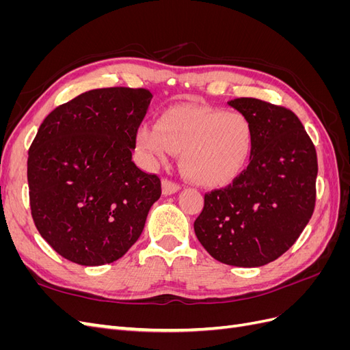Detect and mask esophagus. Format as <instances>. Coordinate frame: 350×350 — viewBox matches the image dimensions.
Here are the masks:
<instances>
[{
	"mask_svg": "<svg viewBox=\"0 0 350 350\" xmlns=\"http://www.w3.org/2000/svg\"><path fill=\"white\" fill-rule=\"evenodd\" d=\"M179 184L171 181V179H163L162 181V193L165 196H171V194H175L176 191H179Z\"/></svg>",
	"mask_w": 350,
	"mask_h": 350,
	"instance_id": "obj_1",
	"label": "esophagus"
}]
</instances>
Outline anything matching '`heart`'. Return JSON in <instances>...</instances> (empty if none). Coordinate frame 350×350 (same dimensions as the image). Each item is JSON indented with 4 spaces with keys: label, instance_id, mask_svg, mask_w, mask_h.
<instances>
[{
    "label": "heart",
    "instance_id": "heart-1",
    "mask_svg": "<svg viewBox=\"0 0 350 350\" xmlns=\"http://www.w3.org/2000/svg\"><path fill=\"white\" fill-rule=\"evenodd\" d=\"M252 142L245 115L197 105L169 108L156 124L144 122L135 133V146L147 162H166L172 152L181 153L184 175L203 187L230 183L247 165Z\"/></svg>",
    "mask_w": 350,
    "mask_h": 350
}]
</instances>
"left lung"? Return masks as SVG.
I'll return each mask as SVG.
<instances>
[{
    "instance_id": "8db88e82",
    "label": "left lung",
    "mask_w": 350,
    "mask_h": 350,
    "mask_svg": "<svg viewBox=\"0 0 350 350\" xmlns=\"http://www.w3.org/2000/svg\"><path fill=\"white\" fill-rule=\"evenodd\" d=\"M228 105L254 131L247 169L204 196L194 221L201 245L217 261L260 267L279 258L302 234L315 207V147L291 109L254 98Z\"/></svg>"
}]
</instances>
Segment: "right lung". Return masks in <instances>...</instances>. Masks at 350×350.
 I'll use <instances>...</instances> for the list:
<instances>
[{"instance_id": "1", "label": "right lung", "mask_w": 350, "mask_h": 350, "mask_svg": "<svg viewBox=\"0 0 350 350\" xmlns=\"http://www.w3.org/2000/svg\"><path fill=\"white\" fill-rule=\"evenodd\" d=\"M147 89L79 94L40 124L29 149L30 210L40 237L80 266L121 258L162 194L161 179L133 162Z\"/></svg>"}]
</instances>
